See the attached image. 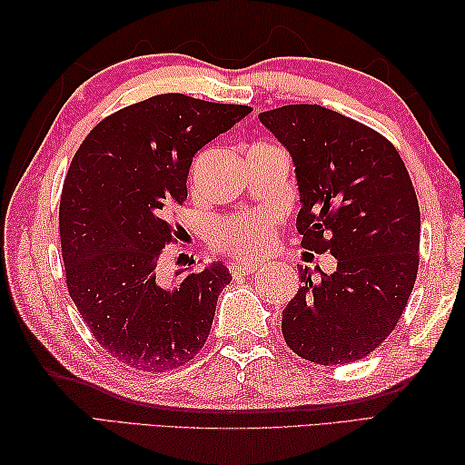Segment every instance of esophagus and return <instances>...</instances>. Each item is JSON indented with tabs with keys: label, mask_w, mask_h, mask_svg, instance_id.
<instances>
[{
	"label": "esophagus",
	"mask_w": 465,
	"mask_h": 465,
	"mask_svg": "<svg viewBox=\"0 0 465 465\" xmlns=\"http://www.w3.org/2000/svg\"><path fill=\"white\" fill-rule=\"evenodd\" d=\"M262 270V263H248V262H238L230 265V272L233 275H250V273H258Z\"/></svg>",
	"instance_id": "obj_1"
}]
</instances>
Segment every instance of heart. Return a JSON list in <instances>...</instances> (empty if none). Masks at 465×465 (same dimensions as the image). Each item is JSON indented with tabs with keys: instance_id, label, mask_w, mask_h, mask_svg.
<instances>
[{
	"instance_id": "b5f03b06",
	"label": "heart",
	"mask_w": 465,
	"mask_h": 465,
	"mask_svg": "<svg viewBox=\"0 0 465 465\" xmlns=\"http://www.w3.org/2000/svg\"><path fill=\"white\" fill-rule=\"evenodd\" d=\"M275 222L265 213L222 217L210 227V243L215 252L235 258H258L270 250Z\"/></svg>"
}]
</instances>
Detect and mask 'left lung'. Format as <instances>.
Masks as SVG:
<instances>
[{
	"label": "left lung",
	"instance_id": "obj_1",
	"mask_svg": "<svg viewBox=\"0 0 465 465\" xmlns=\"http://www.w3.org/2000/svg\"><path fill=\"white\" fill-rule=\"evenodd\" d=\"M260 122L292 153L302 245L338 260L318 282L298 265L283 340L313 363L361 360L396 328L418 278L420 205L406 163L388 137L328 107L283 105Z\"/></svg>",
	"mask_w": 465,
	"mask_h": 465
}]
</instances>
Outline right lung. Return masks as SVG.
<instances>
[{
	"mask_svg": "<svg viewBox=\"0 0 465 465\" xmlns=\"http://www.w3.org/2000/svg\"><path fill=\"white\" fill-rule=\"evenodd\" d=\"M248 114V105L162 94L107 115L75 152L59 200L65 283L95 341L120 363L170 371L203 348L230 270L217 262L163 288L157 263L180 238L170 213L187 200L193 155Z\"/></svg>",
	"mask_w": 465,
	"mask_h": 465,
	"instance_id": "obj_1",
	"label": "right lung"
}]
</instances>
